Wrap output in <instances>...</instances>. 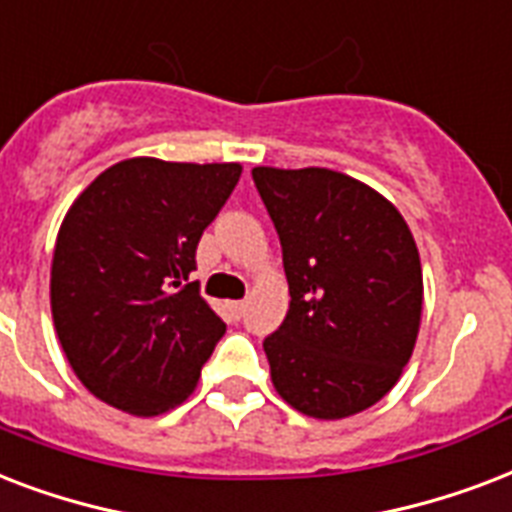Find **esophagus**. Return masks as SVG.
<instances>
[{
  "instance_id": "1",
  "label": "esophagus",
  "mask_w": 512,
  "mask_h": 512,
  "mask_svg": "<svg viewBox=\"0 0 512 512\" xmlns=\"http://www.w3.org/2000/svg\"><path fill=\"white\" fill-rule=\"evenodd\" d=\"M229 310L235 312V315H243V312H245V301H232V304H229Z\"/></svg>"
}]
</instances>
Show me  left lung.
Masks as SVG:
<instances>
[{"instance_id":"1","label":"left lung","mask_w":512,"mask_h":512,"mask_svg":"<svg viewBox=\"0 0 512 512\" xmlns=\"http://www.w3.org/2000/svg\"><path fill=\"white\" fill-rule=\"evenodd\" d=\"M277 229L288 315L264 339L277 395L312 419L366 411L395 387L422 320V264L387 197L328 168H253Z\"/></svg>"}]
</instances>
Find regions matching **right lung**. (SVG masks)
I'll return each instance as SVG.
<instances>
[{
    "label": "right lung",
    "instance_id": "right-lung-1",
    "mask_svg": "<svg viewBox=\"0 0 512 512\" xmlns=\"http://www.w3.org/2000/svg\"><path fill=\"white\" fill-rule=\"evenodd\" d=\"M237 162L133 157L106 168L58 229L50 307L77 379L157 417L184 403L227 326L189 283L194 251L240 181Z\"/></svg>",
    "mask_w": 512,
    "mask_h": 512
}]
</instances>
